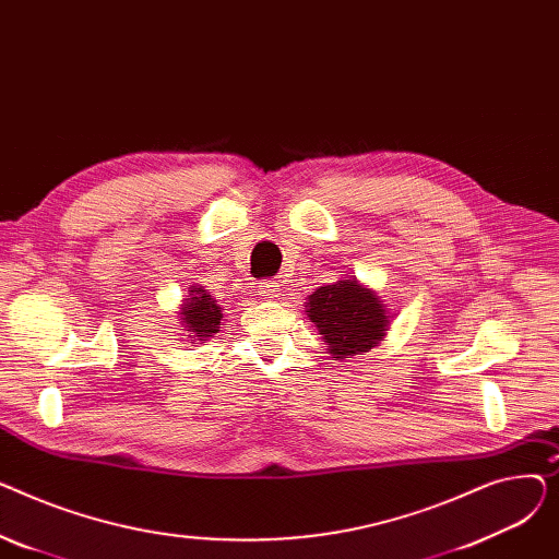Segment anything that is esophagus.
Instances as JSON below:
<instances>
[{"label":"esophagus","instance_id":"34e87169","mask_svg":"<svg viewBox=\"0 0 559 559\" xmlns=\"http://www.w3.org/2000/svg\"><path fill=\"white\" fill-rule=\"evenodd\" d=\"M258 292H260L262 299L274 301L281 295V285L276 281H272V278H264V281L258 283Z\"/></svg>","mask_w":559,"mask_h":559}]
</instances>
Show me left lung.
<instances>
[{
  "label": "left lung",
  "mask_w": 559,
  "mask_h": 559,
  "mask_svg": "<svg viewBox=\"0 0 559 559\" xmlns=\"http://www.w3.org/2000/svg\"><path fill=\"white\" fill-rule=\"evenodd\" d=\"M306 312L317 324L319 335L331 344L335 358L367 354L383 340L390 324L383 304L356 281L319 287L310 295Z\"/></svg>",
  "instance_id": "left-lung-1"
}]
</instances>
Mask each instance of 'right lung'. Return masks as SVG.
Segmentation results:
<instances>
[{
	"label": "right lung",
	"mask_w": 559,
	"mask_h": 559,
	"mask_svg": "<svg viewBox=\"0 0 559 559\" xmlns=\"http://www.w3.org/2000/svg\"><path fill=\"white\" fill-rule=\"evenodd\" d=\"M190 292L192 297L186 299V306L181 310L183 324L192 333L190 337H213V333H217V329L222 326V308L205 289L194 287Z\"/></svg>",
	"instance_id": "obj_1"
}]
</instances>
